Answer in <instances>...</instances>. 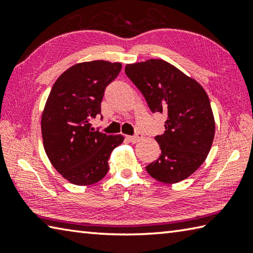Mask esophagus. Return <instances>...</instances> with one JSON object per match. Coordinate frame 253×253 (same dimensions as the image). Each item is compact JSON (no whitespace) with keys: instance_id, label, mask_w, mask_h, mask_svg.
<instances>
[{"instance_id":"esophagus-1","label":"esophagus","mask_w":253,"mask_h":253,"mask_svg":"<svg viewBox=\"0 0 253 253\" xmlns=\"http://www.w3.org/2000/svg\"><path fill=\"white\" fill-rule=\"evenodd\" d=\"M142 138H143V135L140 134V132H137V134L134 136H127V139L129 140L130 143H137V142H139Z\"/></svg>"}]
</instances>
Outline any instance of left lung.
Returning <instances> with one entry per match:
<instances>
[{
	"label": "left lung",
	"instance_id": "8db88e82",
	"mask_svg": "<svg viewBox=\"0 0 253 253\" xmlns=\"http://www.w3.org/2000/svg\"><path fill=\"white\" fill-rule=\"evenodd\" d=\"M125 72L153 113L168 115L165 131L155 137L161 154L146 166L158 182L187 178L207 160L215 122L207 92L198 81L162 59L126 65Z\"/></svg>",
	"mask_w": 253,
	"mask_h": 253
}]
</instances>
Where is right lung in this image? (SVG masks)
I'll return each instance as SVG.
<instances>
[{
    "instance_id": "add662e5",
    "label": "right lung",
    "mask_w": 253,
    "mask_h": 253,
    "mask_svg": "<svg viewBox=\"0 0 253 253\" xmlns=\"http://www.w3.org/2000/svg\"><path fill=\"white\" fill-rule=\"evenodd\" d=\"M122 63L105 60L80 62L55 81L41 117L46 156L63 178L76 185H91L106 176L111 152L123 135H106L91 127L100 114L107 85L118 76Z\"/></svg>"
}]
</instances>
